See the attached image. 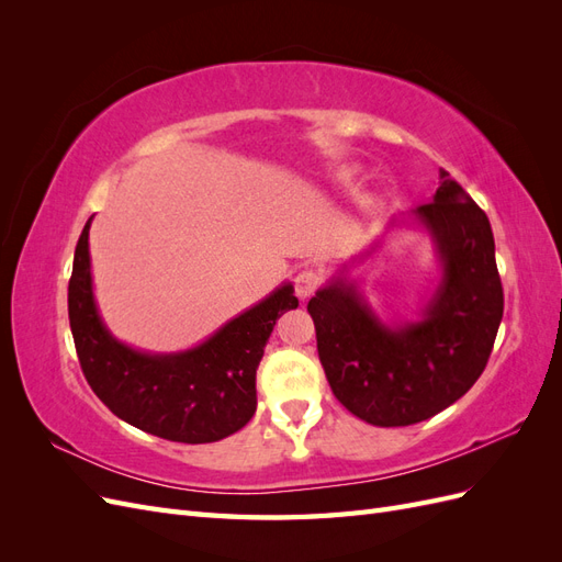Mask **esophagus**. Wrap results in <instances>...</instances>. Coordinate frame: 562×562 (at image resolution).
Returning a JSON list of instances; mask_svg holds the SVG:
<instances>
[{
    "mask_svg": "<svg viewBox=\"0 0 562 562\" xmlns=\"http://www.w3.org/2000/svg\"><path fill=\"white\" fill-rule=\"evenodd\" d=\"M318 283H321L318 271H314V269H302L300 274L295 277V293H297V297H300V300H307L310 295H314Z\"/></svg>",
    "mask_w": 562,
    "mask_h": 562,
    "instance_id": "obj_1",
    "label": "esophagus"
}]
</instances>
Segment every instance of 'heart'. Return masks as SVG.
<instances>
[{"label": "heart", "mask_w": 562, "mask_h": 562, "mask_svg": "<svg viewBox=\"0 0 562 562\" xmlns=\"http://www.w3.org/2000/svg\"><path fill=\"white\" fill-rule=\"evenodd\" d=\"M342 176H349V171H342Z\"/></svg>", "instance_id": "b5f03b06"}]
</instances>
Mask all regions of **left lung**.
Instances as JSON below:
<instances>
[{
  "label": "left lung",
  "mask_w": 562,
  "mask_h": 562,
  "mask_svg": "<svg viewBox=\"0 0 562 562\" xmlns=\"http://www.w3.org/2000/svg\"><path fill=\"white\" fill-rule=\"evenodd\" d=\"M411 217L431 236L440 265L419 318L384 323L347 267L307 304L335 398L375 427H407L462 398L487 366L504 314L495 236L462 184L440 168L434 199Z\"/></svg>",
  "instance_id": "left-lung-1"
}]
</instances>
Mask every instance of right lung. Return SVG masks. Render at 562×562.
Wrapping results in <instances>:
<instances>
[{
  "mask_svg": "<svg viewBox=\"0 0 562 562\" xmlns=\"http://www.w3.org/2000/svg\"><path fill=\"white\" fill-rule=\"evenodd\" d=\"M75 248L67 312L83 378L131 427L176 443H215L246 427L258 407L255 370L283 312L297 307L293 283L178 353L133 349L108 330L93 297L89 229Z\"/></svg>",
  "mask_w": 562,
  "mask_h": 562,
  "instance_id": "add662e5",
  "label": "right lung"
}]
</instances>
